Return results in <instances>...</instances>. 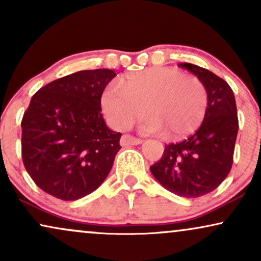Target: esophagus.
I'll list each match as a JSON object with an SVG mask.
<instances>
[{
  "label": "esophagus",
  "instance_id": "obj_1",
  "mask_svg": "<svg viewBox=\"0 0 261 261\" xmlns=\"http://www.w3.org/2000/svg\"><path fill=\"white\" fill-rule=\"evenodd\" d=\"M120 143L122 146L139 145V144H141V140L138 139L136 137H132V136H128V134H125V136H122Z\"/></svg>",
  "mask_w": 261,
  "mask_h": 261
}]
</instances>
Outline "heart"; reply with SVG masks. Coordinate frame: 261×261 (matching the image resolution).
I'll return each instance as SVG.
<instances>
[{"label":"heart","mask_w":261,"mask_h":261,"mask_svg":"<svg viewBox=\"0 0 261 261\" xmlns=\"http://www.w3.org/2000/svg\"><path fill=\"white\" fill-rule=\"evenodd\" d=\"M100 105L110 123L127 129L144 112L141 130L162 133L167 139H181L192 134L207 112V89L197 77L179 70L156 66L127 75L121 88L109 85L102 91Z\"/></svg>","instance_id":"heart-1"}]
</instances>
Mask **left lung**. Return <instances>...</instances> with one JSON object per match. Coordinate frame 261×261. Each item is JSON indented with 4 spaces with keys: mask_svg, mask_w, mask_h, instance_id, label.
Here are the masks:
<instances>
[{
    "mask_svg": "<svg viewBox=\"0 0 261 261\" xmlns=\"http://www.w3.org/2000/svg\"><path fill=\"white\" fill-rule=\"evenodd\" d=\"M203 83L208 94L207 112L194 136L167 145L162 159L150 167L166 190L186 198L212 192L229 175L239 132L236 100L231 87L203 67L180 63Z\"/></svg>",
    "mask_w": 261,
    "mask_h": 261,
    "instance_id": "8db88e82",
    "label": "left lung"
}]
</instances>
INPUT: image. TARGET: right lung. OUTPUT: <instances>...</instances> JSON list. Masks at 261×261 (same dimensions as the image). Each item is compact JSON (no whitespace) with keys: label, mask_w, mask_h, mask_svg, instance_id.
<instances>
[{"label":"right lung","mask_w":261,"mask_h":261,"mask_svg":"<svg viewBox=\"0 0 261 261\" xmlns=\"http://www.w3.org/2000/svg\"><path fill=\"white\" fill-rule=\"evenodd\" d=\"M115 76L110 69L83 70L48 83L31 98L21 121V156L47 194L75 201L110 173L122 134L106 125L100 96Z\"/></svg>","instance_id":"1"}]
</instances>
